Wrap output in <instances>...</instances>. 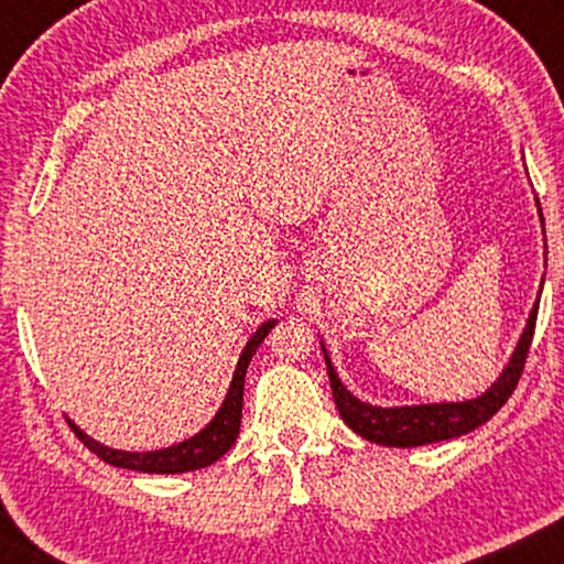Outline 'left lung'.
I'll list each match as a JSON object with an SVG mask.
<instances>
[{
	"instance_id": "left-lung-1",
	"label": "left lung",
	"mask_w": 564,
	"mask_h": 564,
	"mask_svg": "<svg viewBox=\"0 0 564 564\" xmlns=\"http://www.w3.org/2000/svg\"><path fill=\"white\" fill-rule=\"evenodd\" d=\"M539 220L544 226L542 207H539L536 199ZM546 246V243H544ZM536 311H539V297L534 307H531L527 326H523V334L516 344V349L503 367V372L498 375V380L490 384L482 395L473 400H459V403H426V405H369L357 395H351L346 390V384L338 380L334 365H330V357L326 351V344L321 341L323 359H326L328 367V380L330 390H334V400L338 413L346 426H349L354 434H359L367 442L382 444V446H398V449H411V446H423V444H436L446 442V438L465 436L469 431H475L482 423H488L492 415H496L511 392L519 384V377L523 372V361H527L531 336H534L536 326Z\"/></svg>"
}]
</instances>
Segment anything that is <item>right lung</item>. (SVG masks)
Here are the masks:
<instances>
[{
  "label": "right lung",
  "mask_w": 564,
  "mask_h": 564,
  "mask_svg": "<svg viewBox=\"0 0 564 564\" xmlns=\"http://www.w3.org/2000/svg\"><path fill=\"white\" fill-rule=\"evenodd\" d=\"M276 326V321H267L253 330V336L246 341L241 357H238L234 380H230V388L226 392V400L218 408V413L213 415V421L199 431V434L184 438L180 444L166 446V449L156 452H122L112 449V446L99 444L97 438L84 434V431L72 423L74 434L82 438L84 446L97 454L99 459L107 462L112 467L122 469H135V473H149V475H180V473H192V469L210 467L218 462L223 454H226L230 446L236 444L238 429H241V408H243V380L246 369L251 365V357L257 354L259 344L269 336V330Z\"/></svg>",
  "instance_id": "add662e5"
}]
</instances>
